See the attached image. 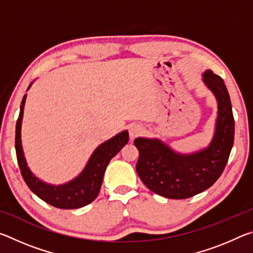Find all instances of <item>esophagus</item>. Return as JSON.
I'll return each instance as SVG.
<instances>
[{"label":"esophagus","mask_w":253,"mask_h":253,"mask_svg":"<svg viewBox=\"0 0 253 253\" xmlns=\"http://www.w3.org/2000/svg\"><path fill=\"white\" fill-rule=\"evenodd\" d=\"M142 132H143V126L140 125V124L134 123L129 126V136L131 139L136 138V137L139 136Z\"/></svg>","instance_id":"esophagus-1"}]
</instances>
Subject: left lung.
<instances>
[{
    "instance_id": "left-lung-1",
    "label": "left lung",
    "mask_w": 253,
    "mask_h": 253,
    "mask_svg": "<svg viewBox=\"0 0 253 253\" xmlns=\"http://www.w3.org/2000/svg\"><path fill=\"white\" fill-rule=\"evenodd\" d=\"M203 83L217 101L215 131L207 148L192 154L174 152L160 139L138 137L134 140L139 152L136 172L154 193L182 200L212 186L223 173L234 140V118L223 79L212 70L203 72Z\"/></svg>"
}]
</instances>
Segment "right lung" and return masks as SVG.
<instances>
[{"instance_id":"add662e5","label":"right lung","mask_w":253,"mask_h":253,"mask_svg":"<svg viewBox=\"0 0 253 253\" xmlns=\"http://www.w3.org/2000/svg\"><path fill=\"white\" fill-rule=\"evenodd\" d=\"M31 84H30L29 88L31 87ZM25 99H27V95H24L21 102L20 115L15 129L16 158H18L24 182L34 194L54 208L71 210L83 208L91 203L99 194L107 165L109 164L111 158L128 143V139H129L128 131L124 130L119 132L113 138L99 145L92 153L79 176L62 185H50L34 176L29 169L27 161L24 158L22 143H21V125H22Z\"/></svg>"}]
</instances>
